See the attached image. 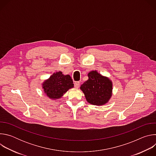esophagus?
Wrapping results in <instances>:
<instances>
[{
	"label": "esophagus",
	"mask_w": 156,
	"mask_h": 156,
	"mask_svg": "<svg viewBox=\"0 0 156 156\" xmlns=\"http://www.w3.org/2000/svg\"><path fill=\"white\" fill-rule=\"evenodd\" d=\"M80 83L79 81H75L74 83V86L76 88H78L80 87Z\"/></svg>",
	"instance_id": "1"
}]
</instances>
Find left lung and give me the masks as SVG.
<instances>
[{"label":"left lung","mask_w":156,"mask_h":156,"mask_svg":"<svg viewBox=\"0 0 156 156\" xmlns=\"http://www.w3.org/2000/svg\"><path fill=\"white\" fill-rule=\"evenodd\" d=\"M87 75L88 80L80 87L87 101L93 105L105 104L112 96V83L96 71H92Z\"/></svg>","instance_id":"obj_1"}]
</instances>
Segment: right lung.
<instances>
[{
	"mask_svg": "<svg viewBox=\"0 0 156 156\" xmlns=\"http://www.w3.org/2000/svg\"><path fill=\"white\" fill-rule=\"evenodd\" d=\"M74 86L70 75H63L61 72L54 73L43 84V89L47 96L52 99L61 98L70 88Z\"/></svg>",
	"mask_w": 156,
	"mask_h": 156,
	"instance_id": "add662e5",
	"label": "right lung"
}]
</instances>
